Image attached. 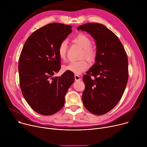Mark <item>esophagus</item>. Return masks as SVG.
Wrapping results in <instances>:
<instances>
[{
  "instance_id": "34e87169",
  "label": "esophagus",
  "mask_w": 147,
  "mask_h": 147,
  "mask_svg": "<svg viewBox=\"0 0 147 147\" xmlns=\"http://www.w3.org/2000/svg\"><path fill=\"white\" fill-rule=\"evenodd\" d=\"M74 78H75V80H76V81H79V80H81V77H80L78 75H77V74L74 76Z\"/></svg>"
}]
</instances>
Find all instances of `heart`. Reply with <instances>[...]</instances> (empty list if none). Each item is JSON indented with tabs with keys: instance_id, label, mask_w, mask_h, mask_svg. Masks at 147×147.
Masks as SVG:
<instances>
[{
	"instance_id": "heart-1",
	"label": "heart",
	"mask_w": 147,
	"mask_h": 147,
	"mask_svg": "<svg viewBox=\"0 0 147 147\" xmlns=\"http://www.w3.org/2000/svg\"><path fill=\"white\" fill-rule=\"evenodd\" d=\"M73 41L77 44L82 49V57H84L90 61H94L96 57V51L95 49L91 46L92 41L86 35L80 34L73 39ZM67 51V42L61 41L57 49L59 57L61 60H65L66 57ZM89 67V65L85 60L78 61H71L67 65L63 66V70L68 71L74 74H81Z\"/></svg>"
}]
</instances>
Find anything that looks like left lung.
Returning <instances> with one entry per match:
<instances>
[{
  "mask_svg": "<svg viewBox=\"0 0 147 147\" xmlns=\"http://www.w3.org/2000/svg\"><path fill=\"white\" fill-rule=\"evenodd\" d=\"M77 30L89 33L96 46L95 63L83 76L82 102L91 113L105 114L117 104L126 87L127 56L118 37L104 25L89 23Z\"/></svg>",
  "mask_w": 147,
  "mask_h": 147,
  "instance_id": "1",
  "label": "left lung"
}]
</instances>
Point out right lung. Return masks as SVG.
Instances as JSON below:
<instances>
[{
	"label": "right lung",
	"mask_w": 147,
	"mask_h": 147,
	"mask_svg": "<svg viewBox=\"0 0 147 147\" xmlns=\"http://www.w3.org/2000/svg\"><path fill=\"white\" fill-rule=\"evenodd\" d=\"M71 28L58 23L41 27L28 38L21 52V90L31 108L40 115H51L63 107L65 95L74 81L73 73L68 71L53 77L61 68L58 47L72 32Z\"/></svg>",
	"instance_id": "obj_1"
}]
</instances>
